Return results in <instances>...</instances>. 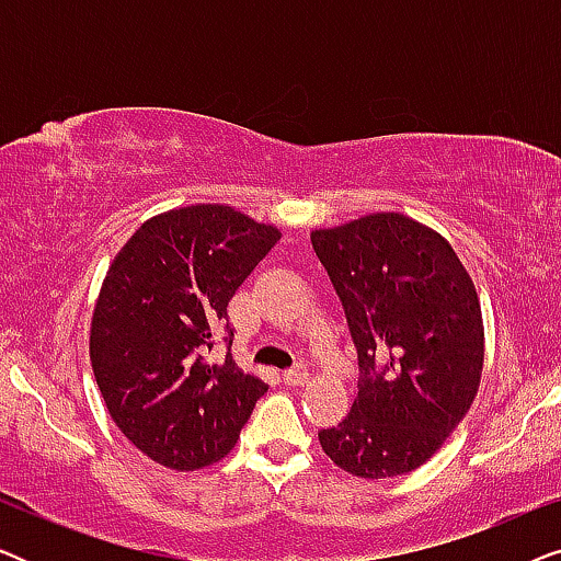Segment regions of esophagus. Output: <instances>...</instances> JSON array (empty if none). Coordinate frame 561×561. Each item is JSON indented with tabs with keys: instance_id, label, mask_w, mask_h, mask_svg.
Here are the masks:
<instances>
[{
	"instance_id": "esophagus-1",
	"label": "esophagus",
	"mask_w": 561,
	"mask_h": 561,
	"mask_svg": "<svg viewBox=\"0 0 561 561\" xmlns=\"http://www.w3.org/2000/svg\"><path fill=\"white\" fill-rule=\"evenodd\" d=\"M283 382H286V386H306V382H309V373H306L304 365H296L283 373Z\"/></svg>"
}]
</instances>
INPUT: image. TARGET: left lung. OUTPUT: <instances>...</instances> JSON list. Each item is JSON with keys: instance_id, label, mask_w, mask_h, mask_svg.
Wrapping results in <instances>:
<instances>
[{"instance_id": "8db88e82", "label": "left lung", "mask_w": 561, "mask_h": 561, "mask_svg": "<svg viewBox=\"0 0 561 561\" xmlns=\"http://www.w3.org/2000/svg\"><path fill=\"white\" fill-rule=\"evenodd\" d=\"M357 347L359 382L324 455L365 480L416 470L478 396L485 363L480 298L451 244L401 211L313 229Z\"/></svg>"}]
</instances>
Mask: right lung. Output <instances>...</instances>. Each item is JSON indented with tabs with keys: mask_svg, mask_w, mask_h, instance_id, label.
I'll use <instances>...</instances> for the list:
<instances>
[{
	"mask_svg": "<svg viewBox=\"0 0 561 561\" xmlns=\"http://www.w3.org/2000/svg\"><path fill=\"white\" fill-rule=\"evenodd\" d=\"M278 240V227L232 206L191 204L150 217L112 260L89 357L112 421L152 462L179 472L219 462L267 393L232 352L225 363L209 352L234 290Z\"/></svg>",
	"mask_w": 561,
	"mask_h": 561,
	"instance_id": "right-lung-1",
	"label": "right lung"
}]
</instances>
